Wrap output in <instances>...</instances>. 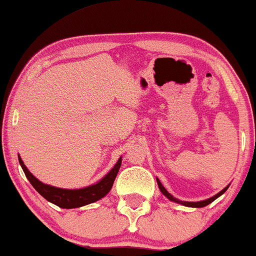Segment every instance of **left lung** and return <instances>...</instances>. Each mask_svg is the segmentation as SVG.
<instances>
[{
	"mask_svg": "<svg viewBox=\"0 0 256 256\" xmlns=\"http://www.w3.org/2000/svg\"><path fill=\"white\" fill-rule=\"evenodd\" d=\"M156 182H158V186H159L160 191L162 192V194L165 196V197L168 198V200H171V202H174V203L185 205V206H188V208H204V206H206V205H209L210 203H212L214 200H217V198H218L220 196H222L223 194H224V192H226V190H228V188H229V185H226V188H223L222 191H220L218 194L214 196V197L208 198V200H200V202H185V200H178V198L173 197V196H172L171 194H170V192L167 191L165 188H164L162 184V182H160V180H159V179H158V178H156Z\"/></svg>",
	"mask_w": 256,
	"mask_h": 256,
	"instance_id": "obj_1",
	"label": "left lung"
}]
</instances>
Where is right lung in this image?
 Segmentation results:
<instances>
[{
    "mask_svg": "<svg viewBox=\"0 0 256 256\" xmlns=\"http://www.w3.org/2000/svg\"><path fill=\"white\" fill-rule=\"evenodd\" d=\"M18 162H20L22 170H24V174H26L32 186L46 200L51 202L52 204H56V206L62 208V209H74V208L84 206V205L102 200L104 196L109 194V191L112 188L114 182H115L116 176L118 173L120 167H121L122 156L120 158L118 162L115 164V166L100 182L82 188H62L48 184H44L42 182H40L39 179L36 178L28 171V168L24 162H22L20 156H18Z\"/></svg>",
    "mask_w": 256,
    "mask_h": 256,
    "instance_id": "1",
    "label": "right lung"
}]
</instances>
